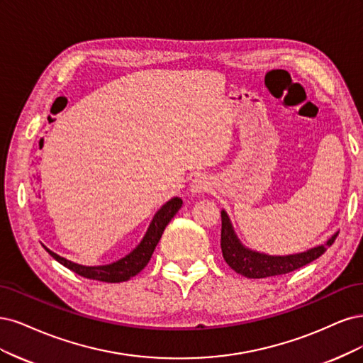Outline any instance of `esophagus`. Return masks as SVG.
<instances>
[{
	"mask_svg": "<svg viewBox=\"0 0 363 363\" xmlns=\"http://www.w3.org/2000/svg\"><path fill=\"white\" fill-rule=\"evenodd\" d=\"M211 189H213V184H211V181H209L206 177H199V178H196V179L191 182V185H190V191H191V194H194V196L203 194V193L209 191Z\"/></svg>",
	"mask_w": 363,
	"mask_h": 363,
	"instance_id": "obj_1",
	"label": "esophagus"
}]
</instances>
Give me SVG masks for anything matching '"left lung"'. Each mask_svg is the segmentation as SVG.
Instances as JSON below:
<instances>
[{"instance_id":"8db88e82","label":"left lung","mask_w":363,"mask_h":363,"mask_svg":"<svg viewBox=\"0 0 363 363\" xmlns=\"http://www.w3.org/2000/svg\"><path fill=\"white\" fill-rule=\"evenodd\" d=\"M337 237V232L333 233L332 238L327 240L325 244L317 245L306 252L286 255V256H273L267 253H259L245 247L237 237L235 230L230 223V218L225 209H221V252L226 264L238 274L249 279H262L270 276L286 274L308 265L330 247Z\"/></svg>"}]
</instances>
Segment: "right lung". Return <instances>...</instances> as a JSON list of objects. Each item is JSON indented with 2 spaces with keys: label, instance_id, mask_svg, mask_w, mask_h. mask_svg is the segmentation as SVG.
<instances>
[{
  "label": "right lung",
  "instance_id": "obj_1",
  "mask_svg": "<svg viewBox=\"0 0 363 363\" xmlns=\"http://www.w3.org/2000/svg\"><path fill=\"white\" fill-rule=\"evenodd\" d=\"M181 206H182V199L179 197L170 199L169 202H166L158 209L154 218H152L143 240L140 241L137 247L131 253H128L125 258L107 265L87 267V265L75 264L72 261L63 258V256L54 253L48 247H45V245L43 247L57 262H60L62 265H65L66 268H69V270H72L79 276L93 279V280H99V282H108V284L125 282V280H130L133 276L138 274L147 265V262L150 261V256L154 253L157 244L162 235V232H164L166 226L174 217V214L179 211Z\"/></svg>",
  "mask_w": 363,
  "mask_h": 363
}]
</instances>
